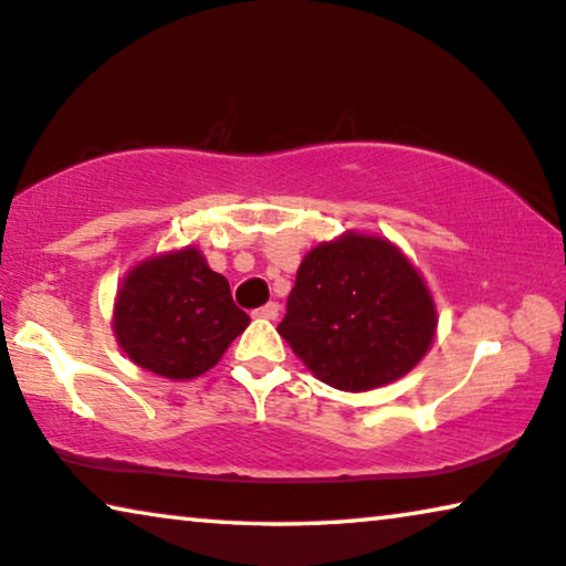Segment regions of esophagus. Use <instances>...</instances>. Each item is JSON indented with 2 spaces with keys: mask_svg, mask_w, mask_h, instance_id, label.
I'll return each instance as SVG.
<instances>
[{
  "mask_svg": "<svg viewBox=\"0 0 566 566\" xmlns=\"http://www.w3.org/2000/svg\"><path fill=\"white\" fill-rule=\"evenodd\" d=\"M254 315L264 317V319H276V317H280V305H276V302H266L264 307L254 310Z\"/></svg>",
  "mask_w": 566,
  "mask_h": 566,
  "instance_id": "obj_1",
  "label": "esophagus"
}]
</instances>
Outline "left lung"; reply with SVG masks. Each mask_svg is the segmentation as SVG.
<instances>
[{
    "label": "left lung",
    "instance_id": "8db88e82",
    "mask_svg": "<svg viewBox=\"0 0 566 566\" xmlns=\"http://www.w3.org/2000/svg\"><path fill=\"white\" fill-rule=\"evenodd\" d=\"M276 331L323 384L370 391L424 358L437 310L391 241L348 231L302 259Z\"/></svg>",
    "mask_w": 566,
    "mask_h": 566
}]
</instances>
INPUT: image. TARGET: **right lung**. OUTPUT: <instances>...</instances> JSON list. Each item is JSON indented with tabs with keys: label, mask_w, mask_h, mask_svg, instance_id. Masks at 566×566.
I'll return each mask as SVG.
<instances>
[{
	"label": "right lung",
	"mask_w": 566,
	"mask_h": 566,
	"mask_svg": "<svg viewBox=\"0 0 566 566\" xmlns=\"http://www.w3.org/2000/svg\"><path fill=\"white\" fill-rule=\"evenodd\" d=\"M251 317L198 249L142 261L114 302V335L132 364L188 381L213 368Z\"/></svg>",
	"instance_id": "1"
}]
</instances>
